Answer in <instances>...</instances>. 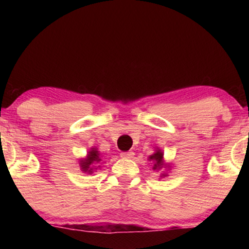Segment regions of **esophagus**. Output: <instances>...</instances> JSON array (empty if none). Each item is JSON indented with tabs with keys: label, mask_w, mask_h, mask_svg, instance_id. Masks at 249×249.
I'll list each match as a JSON object with an SVG mask.
<instances>
[{
	"label": "esophagus",
	"mask_w": 249,
	"mask_h": 249,
	"mask_svg": "<svg viewBox=\"0 0 249 249\" xmlns=\"http://www.w3.org/2000/svg\"><path fill=\"white\" fill-rule=\"evenodd\" d=\"M134 153L132 152V151H127V152H122L121 153V157L122 158H125V159H131L133 158Z\"/></svg>",
	"instance_id": "1"
}]
</instances>
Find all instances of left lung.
I'll return each instance as SVG.
<instances>
[{"mask_svg": "<svg viewBox=\"0 0 249 249\" xmlns=\"http://www.w3.org/2000/svg\"><path fill=\"white\" fill-rule=\"evenodd\" d=\"M150 160L154 161L153 170H156V168H161V166H162V152H160V151H157L153 156L150 157ZM162 176H164V174H162Z\"/></svg>", "mask_w": 249, "mask_h": 249, "instance_id": "obj_1", "label": "left lung"}]
</instances>
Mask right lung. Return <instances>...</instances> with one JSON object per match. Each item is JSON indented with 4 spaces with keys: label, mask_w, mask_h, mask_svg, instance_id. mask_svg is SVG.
Wrapping results in <instances>:
<instances>
[{
    "label": "right lung",
    "mask_w": 249,
    "mask_h": 249,
    "mask_svg": "<svg viewBox=\"0 0 249 249\" xmlns=\"http://www.w3.org/2000/svg\"><path fill=\"white\" fill-rule=\"evenodd\" d=\"M99 160H101V157H99L98 151L93 148V150H91L90 152H89L87 159H84V160L81 161V167H82V170L84 171V172L92 173L93 168L90 167V166L93 164V162L99 161Z\"/></svg>",
    "instance_id": "right-lung-1"
}]
</instances>
